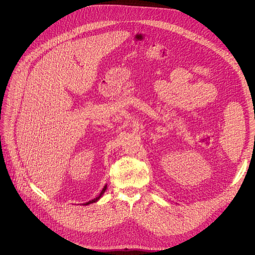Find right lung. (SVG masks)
Masks as SVG:
<instances>
[{
  "mask_svg": "<svg viewBox=\"0 0 255 255\" xmlns=\"http://www.w3.org/2000/svg\"><path fill=\"white\" fill-rule=\"evenodd\" d=\"M106 190H107V185H106V186L103 188V190H102L101 194H100V195H99V196H98L96 199H94V200H92V201H89L88 203H85L84 205H85V206H87V205H89V204H93V203H96V202H98V201L101 199V197L104 195V193L106 192Z\"/></svg>",
  "mask_w": 255,
  "mask_h": 255,
  "instance_id": "1",
  "label": "right lung"
}]
</instances>
